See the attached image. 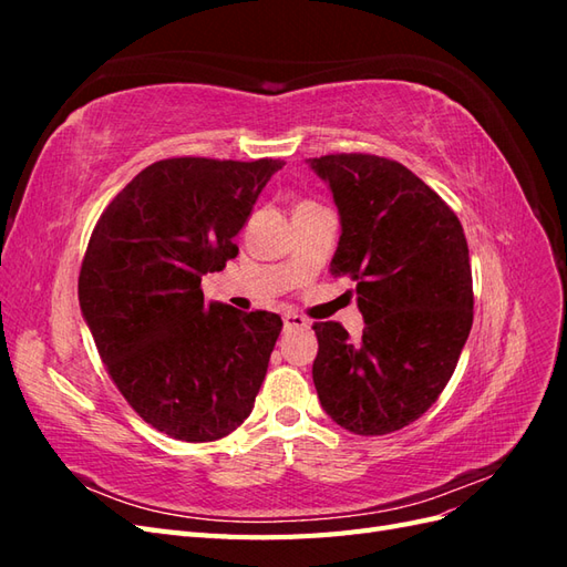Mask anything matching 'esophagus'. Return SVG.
Segmentation results:
<instances>
[{"instance_id":"obj_1","label":"esophagus","mask_w":567,"mask_h":567,"mask_svg":"<svg viewBox=\"0 0 567 567\" xmlns=\"http://www.w3.org/2000/svg\"><path fill=\"white\" fill-rule=\"evenodd\" d=\"M284 329L286 331H305V329H310V321H307L300 315H286L284 317Z\"/></svg>"}]
</instances>
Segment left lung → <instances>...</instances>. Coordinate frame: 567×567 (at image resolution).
Listing matches in <instances>:
<instances>
[{
	"instance_id": "left-lung-1",
	"label": "left lung",
	"mask_w": 567,
	"mask_h": 567,
	"mask_svg": "<svg viewBox=\"0 0 567 567\" xmlns=\"http://www.w3.org/2000/svg\"><path fill=\"white\" fill-rule=\"evenodd\" d=\"M340 215L333 277L357 281L359 340L336 321L312 329L319 402L354 435L416 421L450 383L473 326L466 234L454 210L404 165L336 153L307 161Z\"/></svg>"
}]
</instances>
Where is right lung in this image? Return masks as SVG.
Segmentation results:
<instances>
[{
  "mask_svg": "<svg viewBox=\"0 0 567 567\" xmlns=\"http://www.w3.org/2000/svg\"><path fill=\"white\" fill-rule=\"evenodd\" d=\"M284 161L167 158L142 169L92 231L78 296L101 362L156 431L213 442L252 411L281 317L205 302L200 279Z\"/></svg>",
  "mask_w": 567,
  "mask_h": 567,
  "instance_id": "1",
  "label": "right lung"
}]
</instances>
